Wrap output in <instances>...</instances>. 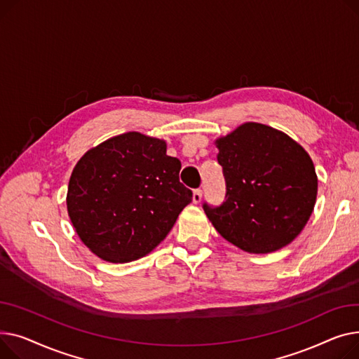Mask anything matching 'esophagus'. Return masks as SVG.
Instances as JSON below:
<instances>
[{
	"instance_id": "obj_1",
	"label": "esophagus",
	"mask_w": 359,
	"mask_h": 359,
	"mask_svg": "<svg viewBox=\"0 0 359 359\" xmlns=\"http://www.w3.org/2000/svg\"><path fill=\"white\" fill-rule=\"evenodd\" d=\"M201 198H203V191H201V189H200V188H198V189H194V193H193V203L198 204V203L201 201Z\"/></svg>"
}]
</instances>
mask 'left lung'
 <instances>
[{"label":"left lung","mask_w":359,"mask_h":359,"mask_svg":"<svg viewBox=\"0 0 359 359\" xmlns=\"http://www.w3.org/2000/svg\"><path fill=\"white\" fill-rule=\"evenodd\" d=\"M216 144L224 201L204 203L203 208L219 233L252 254H268L296 239L318 196L307 152L285 133L259 123H245Z\"/></svg>","instance_id":"left-lung-1"}]
</instances>
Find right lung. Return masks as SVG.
<instances>
[{
  "mask_svg": "<svg viewBox=\"0 0 359 359\" xmlns=\"http://www.w3.org/2000/svg\"><path fill=\"white\" fill-rule=\"evenodd\" d=\"M163 140L123 133L102 142L74 168L68 213L81 241L109 262L149 254L175 224L193 191Z\"/></svg>",
  "mask_w": 359,
  "mask_h": 359,
  "instance_id": "add662e5",
  "label": "right lung"
}]
</instances>
